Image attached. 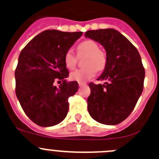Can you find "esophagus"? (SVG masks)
I'll return each instance as SVG.
<instances>
[{
    "label": "esophagus",
    "instance_id": "34e87169",
    "mask_svg": "<svg viewBox=\"0 0 159 159\" xmlns=\"http://www.w3.org/2000/svg\"><path fill=\"white\" fill-rule=\"evenodd\" d=\"M86 84L85 83H79V87H83V86H85Z\"/></svg>",
    "mask_w": 159,
    "mask_h": 159
}]
</instances>
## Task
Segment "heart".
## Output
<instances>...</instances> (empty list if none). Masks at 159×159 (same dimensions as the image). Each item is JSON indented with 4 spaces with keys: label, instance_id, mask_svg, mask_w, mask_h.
I'll use <instances>...</instances> for the list:
<instances>
[{
    "label": "heart",
    "instance_id": "b5f03b06",
    "mask_svg": "<svg viewBox=\"0 0 159 159\" xmlns=\"http://www.w3.org/2000/svg\"><path fill=\"white\" fill-rule=\"evenodd\" d=\"M78 52L80 56H88L85 62L87 67L78 69L70 75L73 81L84 83L96 75V70H103L106 66L107 56L103 51L100 50L97 43L92 40H86L80 43L78 46ZM64 63L66 68L73 70L77 63V57L72 50H68L64 56Z\"/></svg>",
    "mask_w": 159,
    "mask_h": 159
}]
</instances>
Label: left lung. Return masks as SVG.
Returning <instances> with one entry per match:
<instances>
[{"instance_id":"obj_1","label":"left lung","mask_w":159,"mask_h":159,"mask_svg":"<svg viewBox=\"0 0 159 159\" xmlns=\"http://www.w3.org/2000/svg\"><path fill=\"white\" fill-rule=\"evenodd\" d=\"M84 36L100 43L107 52L106 66L97 78L104 84H89V113L101 124H119L131 114L143 92L145 70L140 53L115 29L89 30Z\"/></svg>"}]
</instances>
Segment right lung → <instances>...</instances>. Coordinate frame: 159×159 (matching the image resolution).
<instances>
[{
  "label": "right lung",
  "mask_w": 159,
  "mask_h": 159,
  "mask_svg": "<svg viewBox=\"0 0 159 159\" xmlns=\"http://www.w3.org/2000/svg\"><path fill=\"white\" fill-rule=\"evenodd\" d=\"M82 32L47 30L40 33L19 54L15 71L16 93L28 118L42 127L61 122L69 110L68 98L78 89L77 81H66L69 72L64 56ZM55 81H62L56 87Z\"/></svg>",
  "instance_id": "obj_1"
}]
</instances>
